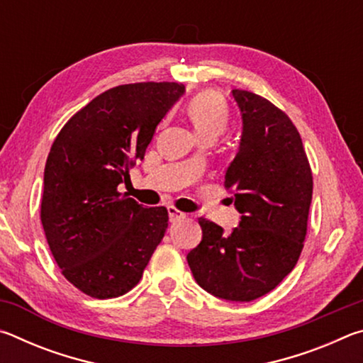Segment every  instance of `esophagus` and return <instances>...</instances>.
<instances>
[{"instance_id":"obj_1","label":"esophagus","mask_w":363,"mask_h":363,"mask_svg":"<svg viewBox=\"0 0 363 363\" xmlns=\"http://www.w3.org/2000/svg\"><path fill=\"white\" fill-rule=\"evenodd\" d=\"M168 216H169L171 223H176V220H181V219L186 218V213L176 210L174 206H168Z\"/></svg>"}]
</instances>
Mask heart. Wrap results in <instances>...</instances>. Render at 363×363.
Wrapping results in <instances>:
<instances>
[{
	"label": "heart",
	"mask_w": 363,
	"mask_h": 363,
	"mask_svg": "<svg viewBox=\"0 0 363 363\" xmlns=\"http://www.w3.org/2000/svg\"><path fill=\"white\" fill-rule=\"evenodd\" d=\"M189 118L192 120L196 134L201 139L214 138L227 128L229 123V108L223 97L211 91H203L194 96L187 104Z\"/></svg>",
	"instance_id": "1"
}]
</instances>
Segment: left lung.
<instances>
[{
    "label": "left lung",
    "instance_id": "obj_1",
    "mask_svg": "<svg viewBox=\"0 0 363 363\" xmlns=\"http://www.w3.org/2000/svg\"><path fill=\"white\" fill-rule=\"evenodd\" d=\"M242 138L224 187L240 220L230 233L201 218L199 247L187 255L194 279L225 301H253L272 291L296 266L307 232L312 173L303 140L267 99L232 89Z\"/></svg>",
    "mask_w": 363,
    "mask_h": 363
}]
</instances>
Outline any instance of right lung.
<instances>
[{
  "label": "right lung",
  "instance_id": "obj_1",
  "mask_svg": "<svg viewBox=\"0 0 363 363\" xmlns=\"http://www.w3.org/2000/svg\"><path fill=\"white\" fill-rule=\"evenodd\" d=\"M186 93L179 83L106 91L65 123L49 152L41 224L64 277L91 298L121 296L139 284L164 237L168 211L118 192L144 158L158 123Z\"/></svg>",
  "mask_w": 363,
  "mask_h": 363
}]
</instances>
